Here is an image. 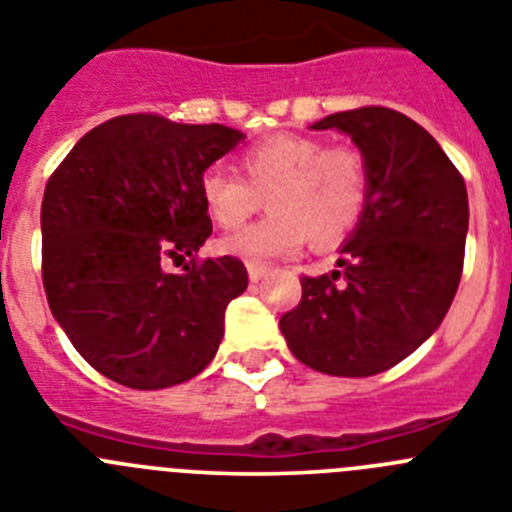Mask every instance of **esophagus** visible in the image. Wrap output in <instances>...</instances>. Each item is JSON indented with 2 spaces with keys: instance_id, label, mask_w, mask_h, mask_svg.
<instances>
[{
  "instance_id": "1",
  "label": "esophagus",
  "mask_w": 512,
  "mask_h": 512,
  "mask_svg": "<svg viewBox=\"0 0 512 512\" xmlns=\"http://www.w3.org/2000/svg\"><path fill=\"white\" fill-rule=\"evenodd\" d=\"M266 266L264 264H248V279H251V282H261V279L266 277Z\"/></svg>"
}]
</instances>
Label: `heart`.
<instances>
[{"label":"heart","instance_id":"b5f03b06","mask_svg":"<svg viewBox=\"0 0 512 512\" xmlns=\"http://www.w3.org/2000/svg\"><path fill=\"white\" fill-rule=\"evenodd\" d=\"M243 176L212 164L200 176L205 212L223 230L241 228L253 212L269 205L261 223L228 235L220 251L251 264L289 259L305 235L318 246L343 241L364 217L369 202V166L351 143L328 146L315 135L279 133L243 148Z\"/></svg>","mask_w":512,"mask_h":512}]
</instances>
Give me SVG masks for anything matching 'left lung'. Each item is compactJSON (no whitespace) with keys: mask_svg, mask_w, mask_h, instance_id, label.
I'll list each match as a JSON object with an SVG mask.
<instances>
[{"mask_svg":"<svg viewBox=\"0 0 512 512\" xmlns=\"http://www.w3.org/2000/svg\"><path fill=\"white\" fill-rule=\"evenodd\" d=\"M351 135L369 166V202L338 266L302 277L279 320L289 351L315 372L372 377L410 356L446 318L469 228L464 176L428 130L390 107L336 112L312 130Z\"/></svg>","mask_w":512,"mask_h":512,"instance_id":"obj_1","label":"left lung"}]
</instances>
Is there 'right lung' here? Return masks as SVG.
<instances>
[{"label": "right lung", "instance_id": "1", "mask_svg": "<svg viewBox=\"0 0 512 512\" xmlns=\"http://www.w3.org/2000/svg\"><path fill=\"white\" fill-rule=\"evenodd\" d=\"M243 138L217 122L120 115L89 130L45 184V297L76 351L112 382L164 390L215 359L225 307L248 274L233 256L197 261L212 233L200 176ZM184 255V275L163 269Z\"/></svg>", "mask_w": 512, "mask_h": 512}]
</instances>
